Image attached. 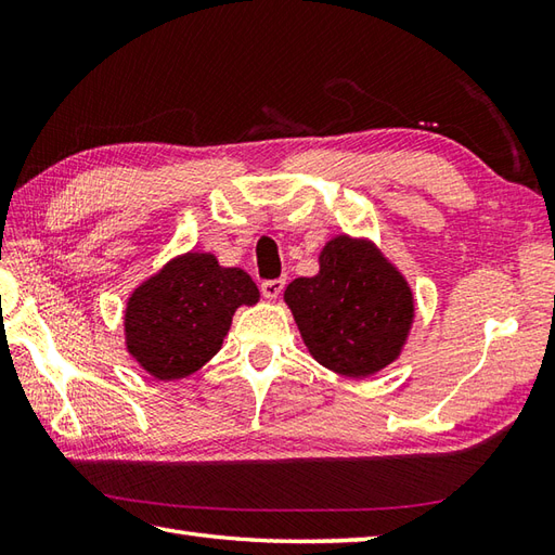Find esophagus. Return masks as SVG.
Listing matches in <instances>:
<instances>
[{"label":"esophagus","instance_id":"obj_1","mask_svg":"<svg viewBox=\"0 0 555 555\" xmlns=\"http://www.w3.org/2000/svg\"><path fill=\"white\" fill-rule=\"evenodd\" d=\"M284 286H286V281H284V279H267V281H262V293H264V298H269V300L279 298V296H281V291H284Z\"/></svg>","mask_w":555,"mask_h":555}]
</instances>
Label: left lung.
I'll list each match as a JSON object with an SVG mask.
<instances>
[{"mask_svg":"<svg viewBox=\"0 0 555 555\" xmlns=\"http://www.w3.org/2000/svg\"><path fill=\"white\" fill-rule=\"evenodd\" d=\"M312 358L344 376H370L398 358L412 324V293L405 279L364 241H328L320 274L300 276L286 288Z\"/></svg>","mask_w":555,"mask_h":555,"instance_id":"left-lung-1","label":"left lung"}]
</instances>
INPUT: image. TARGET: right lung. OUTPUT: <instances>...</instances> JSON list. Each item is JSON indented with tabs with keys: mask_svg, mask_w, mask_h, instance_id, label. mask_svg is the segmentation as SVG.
Instances as JSON below:
<instances>
[{
	"mask_svg": "<svg viewBox=\"0 0 555 555\" xmlns=\"http://www.w3.org/2000/svg\"><path fill=\"white\" fill-rule=\"evenodd\" d=\"M257 300L243 269L219 267L207 253L176 257L128 298V352L162 382L183 379L217 356L233 312Z\"/></svg>",
	"mask_w": 555,
	"mask_h": 555,
	"instance_id": "add662e5",
	"label": "right lung"
}]
</instances>
